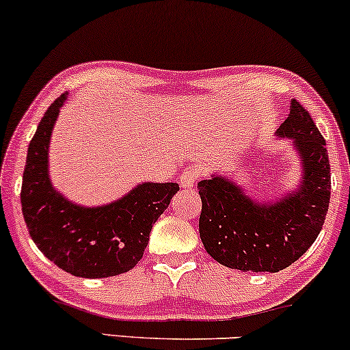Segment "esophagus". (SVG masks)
Wrapping results in <instances>:
<instances>
[{
  "instance_id": "obj_1",
  "label": "esophagus",
  "mask_w": 350,
  "mask_h": 350,
  "mask_svg": "<svg viewBox=\"0 0 350 350\" xmlns=\"http://www.w3.org/2000/svg\"><path fill=\"white\" fill-rule=\"evenodd\" d=\"M199 179V171L196 167H186L179 176V184L183 189H191L196 186Z\"/></svg>"
}]
</instances>
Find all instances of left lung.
Returning a JSON list of instances; mask_svg holds the SVG:
<instances>
[{"mask_svg": "<svg viewBox=\"0 0 350 350\" xmlns=\"http://www.w3.org/2000/svg\"><path fill=\"white\" fill-rule=\"evenodd\" d=\"M293 139L303 164L296 191L275 202H255L242 187L212 176L198 184L202 200L199 234L220 265L242 271L276 273L295 263L314 243L331 199L326 139L298 100L276 131Z\"/></svg>", "mask_w": 350, "mask_h": 350, "instance_id": "8db88e82", "label": "left lung"}]
</instances>
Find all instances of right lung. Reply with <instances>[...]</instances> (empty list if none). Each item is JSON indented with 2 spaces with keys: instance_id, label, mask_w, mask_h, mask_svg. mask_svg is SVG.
I'll return each mask as SVG.
<instances>
[{
  "instance_id": "add662e5",
  "label": "right lung",
  "mask_w": 350,
  "mask_h": 350,
  "mask_svg": "<svg viewBox=\"0 0 350 350\" xmlns=\"http://www.w3.org/2000/svg\"><path fill=\"white\" fill-rule=\"evenodd\" d=\"M67 94L47 108L27 148L21 206L31 239L52 263L80 278L130 271L142 260L152 224L179 191L176 183H143L100 207L72 204L49 179L52 128Z\"/></svg>"
}]
</instances>
